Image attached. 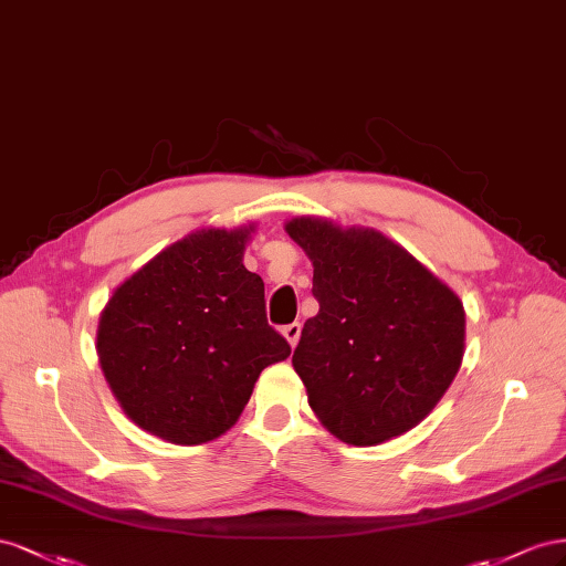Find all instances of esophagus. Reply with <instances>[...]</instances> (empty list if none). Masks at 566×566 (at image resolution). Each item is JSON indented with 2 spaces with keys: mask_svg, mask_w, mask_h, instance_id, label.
<instances>
[{
  "mask_svg": "<svg viewBox=\"0 0 566 566\" xmlns=\"http://www.w3.org/2000/svg\"><path fill=\"white\" fill-rule=\"evenodd\" d=\"M282 334L286 336V342H289V344L296 346V344H298V338H301V322H292V325L282 327Z\"/></svg>",
  "mask_w": 566,
  "mask_h": 566,
  "instance_id": "esophagus-1",
  "label": "esophagus"
}]
</instances>
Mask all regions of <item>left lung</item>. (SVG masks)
<instances>
[{"label":"left lung","mask_w":566,"mask_h":566,"mask_svg":"<svg viewBox=\"0 0 566 566\" xmlns=\"http://www.w3.org/2000/svg\"><path fill=\"white\" fill-rule=\"evenodd\" d=\"M286 232L313 261L319 313L303 325L294 369L336 439L377 446L433 410L464 348L460 298L375 230L296 218Z\"/></svg>","instance_id":"obj_1"}]
</instances>
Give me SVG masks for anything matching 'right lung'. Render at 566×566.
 Wrapping results in <instances>:
<instances>
[{"label":"right lung","mask_w":566,"mask_h":566,"mask_svg":"<svg viewBox=\"0 0 566 566\" xmlns=\"http://www.w3.org/2000/svg\"><path fill=\"white\" fill-rule=\"evenodd\" d=\"M249 230H203L160 251L106 303L96 353L123 410L160 439L228 431L258 375L292 346L268 325L265 286L241 263Z\"/></svg>","instance_id":"right-lung-1"}]
</instances>
